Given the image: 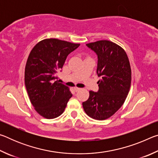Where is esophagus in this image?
<instances>
[{
  "instance_id": "esophagus-1",
  "label": "esophagus",
  "mask_w": 158,
  "mask_h": 158,
  "mask_svg": "<svg viewBox=\"0 0 158 158\" xmlns=\"http://www.w3.org/2000/svg\"><path fill=\"white\" fill-rule=\"evenodd\" d=\"M81 89H80V88H78V87H74V91H75V92H78Z\"/></svg>"
}]
</instances>
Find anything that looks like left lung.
Returning a JSON list of instances; mask_svg holds the SVG:
<instances>
[{"instance_id":"8db88e82","label":"left lung","mask_w":158,"mask_h":158,"mask_svg":"<svg viewBox=\"0 0 158 158\" xmlns=\"http://www.w3.org/2000/svg\"><path fill=\"white\" fill-rule=\"evenodd\" d=\"M98 56V92L90 90L88 100L82 103L88 116L105 120L123 105L131 85V68L123 49L109 40L87 44Z\"/></svg>"}]
</instances>
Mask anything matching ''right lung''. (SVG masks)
I'll return each instance as SVG.
<instances>
[{"mask_svg":"<svg viewBox=\"0 0 158 158\" xmlns=\"http://www.w3.org/2000/svg\"><path fill=\"white\" fill-rule=\"evenodd\" d=\"M58 39H45L31 50L25 68V85L32 105L46 118L63 114L73 96L69 88L58 81L68 56L79 47Z\"/></svg>","mask_w":158,"mask_h":158,"instance_id":"obj_1","label":"right lung"}]
</instances>
